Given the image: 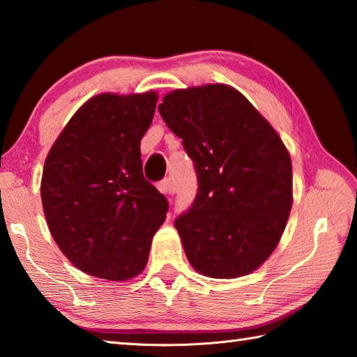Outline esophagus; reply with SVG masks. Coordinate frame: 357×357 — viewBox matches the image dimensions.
Masks as SVG:
<instances>
[{
	"mask_svg": "<svg viewBox=\"0 0 357 357\" xmlns=\"http://www.w3.org/2000/svg\"><path fill=\"white\" fill-rule=\"evenodd\" d=\"M158 189H159L160 193H164V195H173V193L176 192V190H174L173 184H172V181L168 178L160 181V183L158 184Z\"/></svg>",
	"mask_w": 357,
	"mask_h": 357,
	"instance_id": "obj_1",
	"label": "esophagus"
}]
</instances>
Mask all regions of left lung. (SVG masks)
<instances>
[{
    "mask_svg": "<svg viewBox=\"0 0 357 357\" xmlns=\"http://www.w3.org/2000/svg\"><path fill=\"white\" fill-rule=\"evenodd\" d=\"M159 114L198 178L192 206L174 220L187 259L211 278L251 273L276 248L291 207V162L280 135L223 84L174 90Z\"/></svg>",
    "mask_w": 357,
    "mask_h": 357,
    "instance_id": "1",
    "label": "left lung"
}]
</instances>
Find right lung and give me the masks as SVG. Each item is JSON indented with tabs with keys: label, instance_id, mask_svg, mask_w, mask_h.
<instances>
[{
	"label": "right lung",
	"instance_id": "1",
	"mask_svg": "<svg viewBox=\"0 0 357 357\" xmlns=\"http://www.w3.org/2000/svg\"><path fill=\"white\" fill-rule=\"evenodd\" d=\"M156 102L154 92L93 96L45 160L40 193L51 236L84 273L126 281L145 268L168 212L140 159Z\"/></svg>",
	"mask_w": 357,
	"mask_h": 357
}]
</instances>
